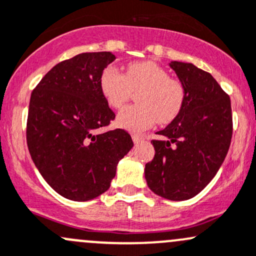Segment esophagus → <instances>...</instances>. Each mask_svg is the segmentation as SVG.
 Instances as JSON below:
<instances>
[{
  "label": "esophagus",
  "mask_w": 256,
  "mask_h": 256,
  "mask_svg": "<svg viewBox=\"0 0 256 256\" xmlns=\"http://www.w3.org/2000/svg\"><path fill=\"white\" fill-rule=\"evenodd\" d=\"M132 140H134V142H135V144H140V142L144 141V136L137 135V134H134V135H132Z\"/></svg>",
  "instance_id": "1"
}]
</instances>
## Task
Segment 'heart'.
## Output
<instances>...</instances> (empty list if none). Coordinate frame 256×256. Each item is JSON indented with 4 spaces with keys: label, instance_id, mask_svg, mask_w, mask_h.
I'll list each match as a JSON object with an SVG mask.
<instances>
[{
    "label": "heart",
    "instance_id": "1",
    "mask_svg": "<svg viewBox=\"0 0 256 256\" xmlns=\"http://www.w3.org/2000/svg\"><path fill=\"white\" fill-rule=\"evenodd\" d=\"M99 87L106 103L114 109L124 106L131 90H140L136 96L138 104L126 106L116 119L120 128L135 132L150 128L157 119L160 124L172 122L179 116L186 100L184 84L169 78L163 67L150 61L130 64L126 74L114 66L106 67Z\"/></svg>",
    "mask_w": 256,
    "mask_h": 256
}]
</instances>
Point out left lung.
<instances>
[{"instance_id": "left-lung-1", "label": "left lung", "mask_w": 256, "mask_h": 256, "mask_svg": "<svg viewBox=\"0 0 256 256\" xmlns=\"http://www.w3.org/2000/svg\"><path fill=\"white\" fill-rule=\"evenodd\" d=\"M169 66L186 90L182 112L152 140L154 157L144 168L153 192L172 201L189 200L214 179L233 134L228 94L195 64L172 61Z\"/></svg>"}]
</instances>
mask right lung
Masks as SVG:
<instances>
[{
	"mask_svg": "<svg viewBox=\"0 0 256 256\" xmlns=\"http://www.w3.org/2000/svg\"><path fill=\"white\" fill-rule=\"evenodd\" d=\"M109 51L83 52L58 64L32 92L26 144L45 182L64 198L88 201L106 192L132 148L122 128L96 134L115 114L99 87Z\"/></svg>",
	"mask_w": 256,
	"mask_h": 256,
	"instance_id": "obj_1",
	"label": "right lung"
}]
</instances>
